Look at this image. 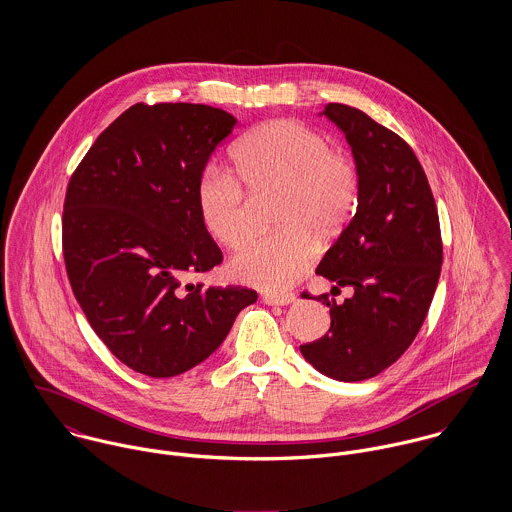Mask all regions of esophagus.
<instances>
[{
	"mask_svg": "<svg viewBox=\"0 0 512 512\" xmlns=\"http://www.w3.org/2000/svg\"><path fill=\"white\" fill-rule=\"evenodd\" d=\"M295 301V293H266L264 303L268 305H290Z\"/></svg>",
	"mask_w": 512,
	"mask_h": 512,
	"instance_id": "34e87169",
	"label": "esophagus"
}]
</instances>
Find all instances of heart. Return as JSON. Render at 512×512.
Instances as JSON below:
<instances>
[{"label": "heart", "instance_id": "1", "mask_svg": "<svg viewBox=\"0 0 512 512\" xmlns=\"http://www.w3.org/2000/svg\"><path fill=\"white\" fill-rule=\"evenodd\" d=\"M236 175L207 165L195 183L197 213L205 230L226 248L248 232L250 191L282 189L272 234L250 238L230 260L234 278L264 290H286L309 268L315 242L339 236L359 203L361 177L351 153L329 146L317 130L295 120H272L234 147Z\"/></svg>", "mask_w": 512, "mask_h": 512}]
</instances>
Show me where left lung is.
<instances>
[{"instance_id":"obj_1","label":"left lung","mask_w":512,"mask_h":512,"mask_svg":"<svg viewBox=\"0 0 512 512\" xmlns=\"http://www.w3.org/2000/svg\"><path fill=\"white\" fill-rule=\"evenodd\" d=\"M323 114L353 149L361 189L355 219L317 266L353 297L329 307V331L299 351L321 374L357 382L396 363L416 339L438 288L443 244L428 177L398 134L363 110L331 102ZM309 295V293H305Z\"/></svg>"}]
</instances>
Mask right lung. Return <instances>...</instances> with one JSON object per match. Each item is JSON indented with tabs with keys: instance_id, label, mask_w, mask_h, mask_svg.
I'll use <instances>...</instances> for the list:
<instances>
[{
	"instance_id": "right-lung-1",
	"label": "right lung",
	"mask_w": 512,
	"mask_h": 512,
	"mask_svg": "<svg viewBox=\"0 0 512 512\" xmlns=\"http://www.w3.org/2000/svg\"><path fill=\"white\" fill-rule=\"evenodd\" d=\"M234 126L207 104H134L96 138L67 187L63 256L74 297L110 353L151 378L203 363L258 299L242 286L183 284L222 262L195 183Z\"/></svg>"
}]
</instances>
